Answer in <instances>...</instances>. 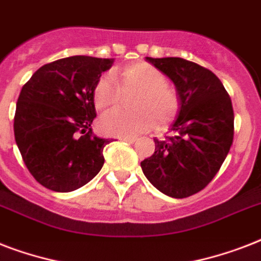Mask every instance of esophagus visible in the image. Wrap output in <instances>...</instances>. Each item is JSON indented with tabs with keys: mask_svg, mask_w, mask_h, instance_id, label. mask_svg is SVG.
I'll use <instances>...</instances> for the list:
<instances>
[{
	"mask_svg": "<svg viewBox=\"0 0 261 261\" xmlns=\"http://www.w3.org/2000/svg\"><path fill=\"white\" fill-rule=\"evenodd\" d=\"M120 141H124V142H128V143H134L137 139L134 138V137H120Z\"/></svg>",
	"mask_w": 261,
	"mask_h": 261,
	"instance_id": "34e87169",
	"label": "esophagus"
}]
</instances>
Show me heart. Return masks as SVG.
Returning a JSON list of instances; mask_svg holds the SVG:
<instances>
[{
    "label": "heart",
    "mask_w": 261,
    "mask_h": 261,
    "mask_svg": "<svg viewBox=\"0 0 261 261\" xmlns=\"http://www.w3.org/2000/svg\"><path fill=\"white\" fill-rule=\"evenodd\" d=\"M120 90L111 74H104L93 88V104L100 112H108L118 106L120 90L123 93L137 92L131 98L133 112L115 111L100 119L98 128L112 137H134L150 130L155 119L163 126L173 118L178 108L177 94L167 84L163 71L146 62L131 63L115 71Z\"/></svg>",
    "instance_id": "obj_1"
}]
</instances>
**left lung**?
<instances>
[{"label":"left lung","instance_id":"8db88e82","mask_svg":"<svg viewBox=\"0 0 261 261\" xmlns=\"http://www.w3.org/2000/svg\"><path fill=\"white\" fill-rule=\"evenodd\" d=\"M147 62L172 80L180 111L171 137L154 139L155 151L141 163L143 174L163 194L188 198L214 178L234 135L231 100L217 75L187 59L150 58Z\"/></svg>","mask_w":261,"mask_h":261}]
</instances>
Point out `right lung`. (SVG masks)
<instances>
[{
	"instance_id": "1",
	"label": "right lung",
	"mask_w": 261,
	"mask_h": 261,
	"mask_svg": "<svg viewBox=\"0 0 261 261\" xmlns=\"http://www.w3.org/2000/svg\"><path fill=\"white\" fill-rule=\"evenodd\" d=\"M114 59L75 55L47 63L22 87L14 114V139L35 180L55 192L89 182L104 165L90 124L93 88Z\"/></svg>"
}]
</instances>
